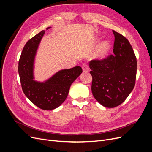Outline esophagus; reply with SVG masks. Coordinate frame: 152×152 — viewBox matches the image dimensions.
<instances>
[{
	"label": "esophagus",
	"mask_w": 152,
	"mask_h": 152,
	"mask_svg": "<svg viewBox=\"0 0 152 152\" xmlns=\"http://www.w3.org/2000/svg\"><path fill=\"white\" fill-rule=\"evenodd\" d=\"M82 70H83V72H88V70H89V66H88V65H87V64L86 63L82 64Z\"/></svg>",
	"instance_id": "34e87169"
}]
</instances>
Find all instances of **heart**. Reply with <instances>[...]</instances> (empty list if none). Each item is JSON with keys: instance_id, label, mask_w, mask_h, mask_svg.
<instances>
[{"instance_id": "1", "label": "heart", "mask_w": 152, "mask_h": 152, "mask_svg": "<svg viewBox=\"0 0 152 152\" xmlns=\"http://www.w3.org/2000/svg\"><path fill=\"white\" fill-rule=\"evenodd\" d=\"M110 48V44L108 42H103L100 44L97 50H96V56L98 58H103L107 55Z\"/></svg>"}]
</instances>
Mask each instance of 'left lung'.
I'll return each instance as SVG.
<instances>
[{
	"mask_svg": "<svg viewBox=\"0 0 152 152\" xmlns=\"http://www.w3.org/2000/svg\"><path fill=\"white\" fill-rule=\"evenodd\" d=\"M113 54L103 60L89 63L93 77L91 90L94 98L104 107L122 103L135 86L136 58L128 40L113 30Z\"/></svg>",
	"mask_w": 152,
	"mask_h": 152,
	"instance_id": "left-lung-1",
	"label": "left lung"
}]
</instances>
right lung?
<instances>
[{"label": "right lung", "instance_id": "obj_1", "mask_svg": "<svg viewBox=\"0 0 152 152\" xmlns=\"http://www.w3.org/2000/svg\"><path fill=\"white\" fill-rule=\"evenodd\" d=\"M44 34L45 31L42 30L26 42L20 58L18 73L23 91L30 102L41 109L51 110L65 102L72 84L82 70L80 66L63 69L43 82L35 80V58Z\"/></svg>", "mask_w": 152, "mask_h": 152}]
</instances>
